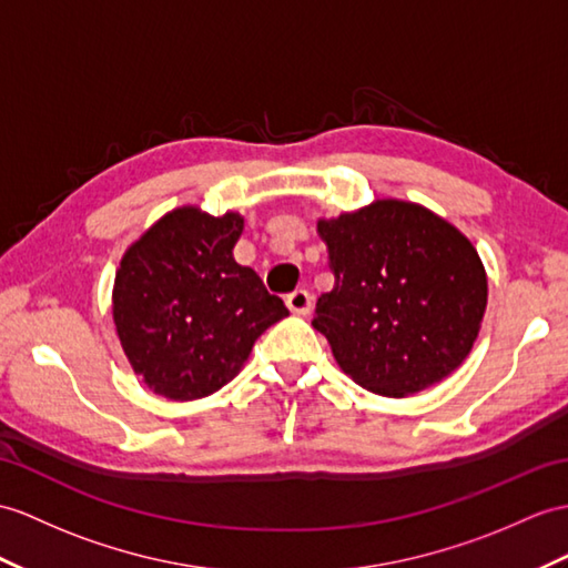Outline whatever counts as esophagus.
<instances>
[{
    "instance_id": "esophagus-1",
    "label": "esophagus",
    "mask_w": 568,
    "mask_h": 568,
    "mask_svg": "<svg viewBox=\"0 0 568 568\" xmlns=\"http://www.w3.org/2000/svg\"><path fill=\"white\" fill-rule=\"evenodd\" d=\"M286 306L292 313L306 315L313 308V294L308 292V288H296V292L286 294Z\"/></svg>"
}]
</instances>
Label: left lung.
<instances>
[{
    "instance_id": "obj_1",
    "label": "left lung",
    "mask_w": 568,
    "mask_h": 568,
    "mask_svg": "<svg viewBox=\"0 0 568 568\" xmlns=\"http://www.w3.org/2000/svg\"><path fill=\"white\" fill-rule=\"evenodd\" d=\"M332 292L313 327L339 368L385 397L414 395L458 368L487 311V272L463 233L426 206L376 200L317 221Z\"/></svg>"
}]
</instances>
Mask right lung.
<instances>
[{
	"mask_svg": "<svg viewBox=\"0 0 568 568\" xmlns=\"http://www.w3.org/2000/svg\"><path fill=\"white\" fill-rule=\"evenodd\" d=\"M243 216L178 206L120 260L113 321L136 376L156 395L200 399L239 376L255 339L288 315L255 270L233 260Z\"/></svg>",
	"mask_w": 568,
	"mask_h": 568,
	"instance_id": "right-lung-1",
	"label": "right lung"
}]
</instances>
